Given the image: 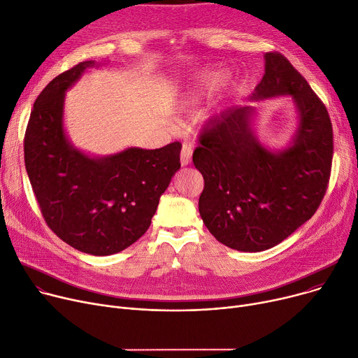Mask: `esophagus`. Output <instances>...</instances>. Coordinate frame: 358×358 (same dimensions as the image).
<instances>
[{
    "instance_id": "34e87169",
    "label": "esophagus",
    "mask_w": 358,
    "mask_h": 358,
    "mask_svg": "<svg viewBox=\"0 0 358 358\" xmlns=\"http://www.w3.org/2000/svg\"><path fill=\"white\" fill-rule=\"evenodd\" d=\"M191 159H192V149L187 144H183L182 145V152H180V163H182V166H187L189 163H191Z\"/></svg>"
}]
</instances>
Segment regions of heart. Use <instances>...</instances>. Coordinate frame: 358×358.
<instances>
[{
	"label": "heart",
	"instance_id": "b5f03b06",
	"mask_svg": "<svg viewBox=\"0 0 358 358\" xmlns=\"http://www.w3.org/2000/svg\"><path fill=\"white\" fill-rule=\"evenodd\" d=\"M224 79L225 72L222 69H208L202 72L198 76L196 82L192 83V85L182 94L178 102V110L189 111L194 108L203 95H208L209 92L214 91L218 85H221Z\"/></svg>",
	"mask_w": 358,
	"mask_h": 358
}]
</instances>
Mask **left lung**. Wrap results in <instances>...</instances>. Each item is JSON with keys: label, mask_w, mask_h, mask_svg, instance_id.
Returning a JSON list of instances; mask_svg holds the SVG:
<instances>
[{"label": "left lung", "mask_w": 358, "mask_h": 358, "mask_svg": "<svg viewBox=\"0 0 358 358\" xmlns=\"http://www.w3.org/2000/svg\"><path fill=\"white\" fill-rule=\"evenodd\" d=\"M286 95L295 103L298 125L283 149L260 143L253 105L227 110L199 136L194 152L205 180L199 214L229 248L257 253L278 245L317 213L325 195L334 150L328 111L290 62L268 52L248 101Z\"/></svg>", "instance_id": "8db88e82"}]
</instances>
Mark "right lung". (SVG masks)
<instances>
[{
  "instance_id": "right-lung-1",
  "label": "right lung",
  "mask_w": 358,
  "mask_h": 358,
  "mask_svg": "<svg viewBox=\"0 0 358 358\" xmlns=\"http://www.w3.org/2000/svg\"><path fill=\"white\" fill-rule=\"evenodd\" d=\"M94 66L95 60L78 63L37 96L24 136V162L53 233L82 253L110 256L150 227L162 194L180 169L182 144L129 147L108 156H90L75 147L63 125L65 92Z\"/></svg>"
}]
</instances>
